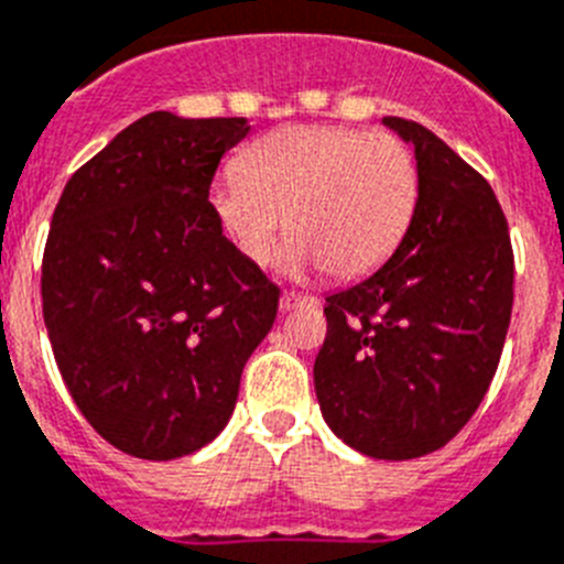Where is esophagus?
I'll return each instance as SVG.
<instances>
[{"mask_svg": "<svg viewBox=\"0 0 564 564\" xmlns=\"http://www.w3.org/2000/svg\"><path fill=\"white\" fill-rule=\"evenodd\" d=\"M315 297L301 295V292H283L281 295V312H292L297 306H315Z\"/></svg>", "mask_w": 564, "mask_h": 564, "instance_id": "34e87169", "label": "esophagus"}]
</instances>
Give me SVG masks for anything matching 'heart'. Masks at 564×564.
Instances as JSON below:
<instances>
[{"mask_svg": "<svg viewBox=\"0 0 564 564\" xmlns=\"http://www.w3.org/2000/svg\"><path fill=\"white\" fill-rule=\"evenodd\" d=\"M420 204V166L391 133L292 124L247 144L209 193L215 221L252 263H267L283 235L292 272L323 269L355 281L383 267L409 235Z\"/></svg>", "mask_w": 564, "mask_h": 564, "instance_id": "b5f03b06", "label": "heart"}]
</instances>
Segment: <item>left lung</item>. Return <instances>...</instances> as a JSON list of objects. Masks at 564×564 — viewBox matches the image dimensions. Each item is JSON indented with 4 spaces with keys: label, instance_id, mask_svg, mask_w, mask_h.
<instances>
[{
    "label": "left lung",
    "instance_id": "obj_1",
    "mask_svg": "<svg viewBox=\"0 0 564 564\" xmlns=\"http://www.w3.org/2000/svg\"><path fill=\"white\" fill-rule=\"evenodd\" d=\"M383 124L414 147L420 204L383 267L326 297L315 360L323 420L355 452H437L486 398L513 306L508 221L491 184L417 121Z\"/></svg>",
    "mask_w": 564,
    "mask_h": 564
}]
</instances>
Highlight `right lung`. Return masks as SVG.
<instances>
[{"label":"right lung","mask_w":564,"mask_h":564,"mask_svg":"<svg viewBox=\"0 0 564 564\" xmlns=\"http://www.w3.org/2000/svg\"><path fill=\"white\" fill-rule=\"evenodd\" d=\"M247 119L155 110L78 166L53 213L42 312L87 423L119 452L178 459L229 423L281 289L209 207Z\"/></svg>","instance_id":"add662e5"}]
</instances>
